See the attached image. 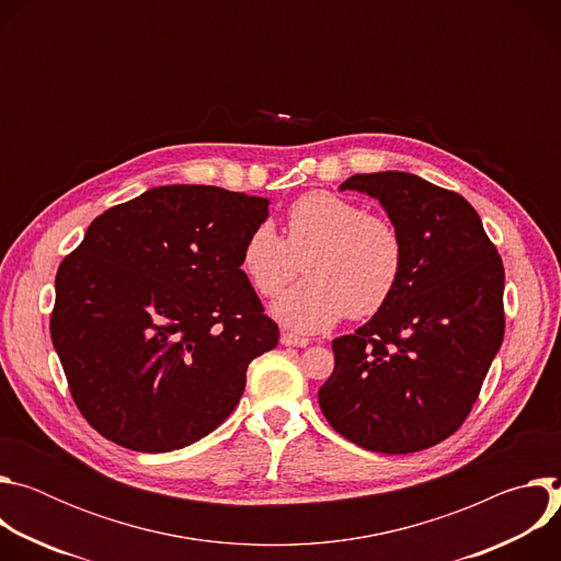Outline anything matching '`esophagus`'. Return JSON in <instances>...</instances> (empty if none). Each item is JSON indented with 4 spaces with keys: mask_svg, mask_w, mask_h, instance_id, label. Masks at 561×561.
<instances>
[{
    "mask_svg": "<svg viewBox=\"0 0 561 561\" xmlns=\"http://www.w3.org/2000/svg\"><path fill=\"white\" fill-rule=\"evenodd\" d=\"M279 342H282L284 346H297V348H304V346H308V344H310V340H308V337H299V335L288 333V331H282Z\"/></svg>",
    "mask_w": 561,
    "mask_h": 561,
    "instance_id": "1",
    "label": "esophagus"
}]
</instances>
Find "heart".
<instances>
[{
	"instance_id": "b5f03b06",
	"label": "heart",
	"mask_w": 561,
	"mask_h": 561,
	"mask_svg": "<svg viewBox=\"0 0 561 561\" xmlns=\"http://www.w3.org/2000/svg\"><path fill=\"white\" fill-rule=\"evenodd\" d=\"M304 268L310 277L273 308L288 329L322 331L346 312L381 310L404 275L407 247L399 228L353 199L308 193L286 210V234L255 226L239 253V268L262 297L279 295Z\"/></svg>"
}]
</instances>
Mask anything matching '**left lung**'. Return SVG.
Masks as SVG:
<instances>
[{"label":"left lung","mask_w":561,"mask_h":561,"mask_svg":"<svg viewBox=\"0 0 561 561\" xmlns=\"http://www.w3.org/2000/svg\"><path fill=\"white\" fill-rule=\"evenodd\" d=\"M404 237V275L388 304L333 340L319 407L348 442L386 455L431 448L468 417L504 340V266L477 210L417 175H353Z\"/></svg>","instance_id":"obj_1"}]
</instances>
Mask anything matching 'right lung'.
<instances>
[{
	"label": "right lung",
	"mask_w": 561,
	"mask_h": 561,
	"mask_svg": "<svg viewBox=\"0 0 561 561\" xmlns=\"http://www.w3.org/2000/svg\"><path fill=\"white\" fill-rule=\"evenodd\" d=\"M268 199L173 184L93 219L59 264L50 337L79 413L139 453L184 448L239 404L279 329L239 268Z\"/></svg>",
	"instance_id": "add662e5"
}]
</instances>
